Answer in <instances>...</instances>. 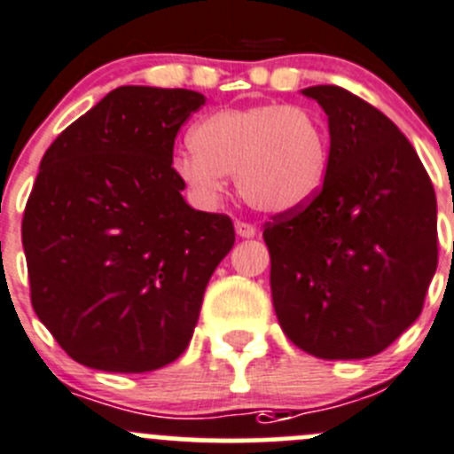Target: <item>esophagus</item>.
Returning <instances> with one entry per match:
<instances>
[{
	"mask_svg": "<svg viewBox=\"0 0 454 454\" xmlns=\"http://www.w3.org/2000/svg\"><path fill=\"white\" fill-rule=\"evenodd\" d=\"M235 232H237V237H241V239H253V237L257 235V228H254L253 223L237 222L235 223Z\"/></svg>",
	"mask_w": 454,
	"mask_h": 454,
	"instance_id": "1",
	"label": "esophagus"
}]
</instances>
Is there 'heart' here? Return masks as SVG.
Masks as SVG:
<instances>
[{
  "label": "heart",
  "instance_id": "1",
  "mask_svg": "<svg viewBox=\"0 0 454 454\" xmlns=\"http://www.w3.org/2000/svg\"><path fill=\"white\" fill-rule=\"evenodd\" d=\"M192 151L175 155L177 182L201 206H217L228 175L259 213H294L324 188L330 166L325 130L303 108L257 104L219 108L195 124Z\"/></svg>",
  "mask_w": 454,
  "mask_h": 454
}]
</instances>
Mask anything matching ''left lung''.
<instances>
[{
	"mask_svg": "<svg viewBox=\"0 0 454 454\" xmlns=\"http://www.w3.org/2000/svg\"><path fill=\"white\" fill-rule=\"evenodd\" d=\"M328 117L319 195L266 223L277 319L319 359H366L421 315L437 270V200L406 135L339 86H310Z\"/></svg>",
	"mask_w": 454,
	"mask_h": 454,
	"instance_id": "1",
	"label": "left lung"
}]
</instances>
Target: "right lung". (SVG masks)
<instances>
[{
    "mask_svg": "<svg viewBox=\"0 0 454 454\" xmlns=\"http://www.w3.org/2000/svg\"><path fill=\"white\" fill-rule=\"evenodd\" d=\"M186 88L120 86L43 155L21 222L30 301L88 368L148 372L186 350L204 290L231 253L226 215L186 204L173 173Z\"/></svg>",
    "mask_w": 454,
    "mask_h": 454,
    "instance_id": "right-lung-1",
    "label": "right lung"
}]
</instances>
